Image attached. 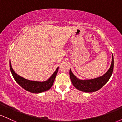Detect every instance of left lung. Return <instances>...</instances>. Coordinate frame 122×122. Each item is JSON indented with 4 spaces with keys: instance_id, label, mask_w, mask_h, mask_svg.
Masks as SVG:
<instances>
[{
    "instance_id": "1",
    "label": "left lung",
    "mask_w": 122,
    "mask_h": 122,
    "mask_svg": "<svg viewBox=\"0 0 122 122\" xmlns=\"http://www.w3.org/2000/svg\"><path fill=\"white\" fill-rule=\"evenodd\" d=\"M112 63L110 68L106 73L100 77L92 79L81 80L78 79L73 74L71 69L70 70V76L73 85L78 89L84 92H93L101 89L103 87L111 78L113 71L114 60L112 54Z\"/></svg>"
}]
</instances>
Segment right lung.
I'll return each mask as SVG.
<instances>
[{
  "label": "right lung",
  "instance_id": "add662e5",
  "mask_svg": "<svg viewBox=\"0 0 122 122\" xmlns=\"http://www.w3.org/2000/svg\"><path fill=\"white\" fill-rule=\"evenodd\" d=\"M9 65L10 71H11L13 76L16 82L19 85L21 86L23 88H24L25 90L34 93H41V92L46 91L50 89L53 85L54 81L55 78L57 74L58 70V67L56 71L47 81H46L44 82L33 81H30L25 79L15 73V72L13 71L12 67H11L10 61H9Z\"/></svg>",
  "mask_w": 122,
  "mask_h": 122
}]
</instances>
